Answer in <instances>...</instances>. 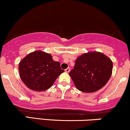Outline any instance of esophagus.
<instances>
[{
  "label": "esophagus",
  "instance_id": "obj_1",
  "mask_svg": "<svg viewBox=\"0 0 130 130\" xmlns=\"http://www.w3.org/2000/svg\"><path fill=\"white\" fill-rule=\"evenodd\" d=\"M70 71V68H67V69L65 70V72H66V73H69Z\"/></svg>",
  "mask_w": 130,
  "mask_h": 130
}]
</instances>
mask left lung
<instances>
[{
    "label": "left lung",
    "mask_w": 130,
    "mask_h": 130,
    "mask_svg": "<svg viewBox=\"0 0 130 130\" xmlns=\"http://www.w3.org/2000/svg\"><path fill=\"white\" fill-rule=\"evenodd\" d=\"M112 66L111 59L103 53L90 52L77 58L69 75L79 90L91 93L106 84L111 76Z\"/></svg>",
    "instance_id": "left-lung-1"
}]
</instances>
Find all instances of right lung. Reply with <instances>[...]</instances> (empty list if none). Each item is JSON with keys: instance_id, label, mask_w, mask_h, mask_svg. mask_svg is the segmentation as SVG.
Wrapping results in <instances>:
<instances>
[{"instance_id": "right-lung-1", "label": "right lung", "mask_w": 130, "mask_h": 130, "mask_svg": "<svg viewBox=\"0 0 130 130\" xmlns=\"http://www.w3.org/2000/svg\"><path fill=\"white\" fill-rule=\"evenodd\" d=\"M20 77L30 89L44 91L53 86L58 76L64 72L60 63L50 54L36 51L29 54L19 64Z\"/></svg>"}]
</instances>
